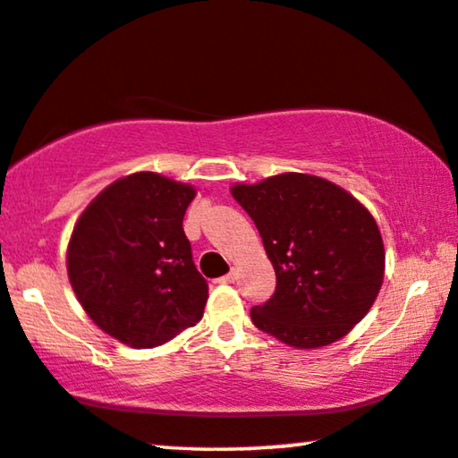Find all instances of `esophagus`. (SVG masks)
<instances>
[{"instance_id": "obj_1", "label": "esophagus", "mask_w": 458, "mask_h": 458, "mask_svg": "<svg viewBox=\"0 0 458 458\" xmlns=\"http://www.w3.org/2000/svg\"><path fill=\"white\" fill-rule=\"evenodd\" d=\"M236 276H239V272H236V270H234V267H233V270H230L228 274H225V276H222V278H219V283H222V284L234 283V280H236Z\"/></svg>"}]
</instances>
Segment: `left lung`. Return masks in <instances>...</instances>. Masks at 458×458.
<instances>
[{"instance_id": "obj_1", "label": "left lung", "mask_w": 458, "mask_h": 458, "mask_svg": "<svg viewBox=\"0 0 458 458\" xmlns=\"http://www.w3.org/2000/svg\"><path fill=\"white\" fill-rule=\"evenodd\" d=\"M230 192L276 272L274 295L251 310L253 325L297 350L345 337L375 303L386 272L370 211L333 182L295 172Z\"/></svg>"}]
</instances>
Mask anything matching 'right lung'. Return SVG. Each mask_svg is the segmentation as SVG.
I'll return each instance as SVG.
<instances>
[{
    "instance_id": "1",
    "label": "right lung",
    "mask_w": 458,
    "mask_h": 458,
    "mask_svg": "<svg viewBox=\"0 0 458 458\" xmlns=\"http://www.w3.org/2000/svg\"><path fill=\"white\" fill-rule=\"evenodd\" d=\"M197 191L152 172L106 186L72 228L66 270L85 314L130 347L167 344L203 318L207 280L184 213Z\"/></svg>"
}]
</instances>
